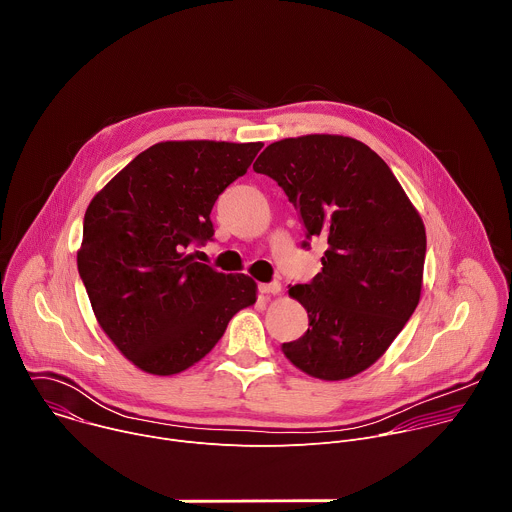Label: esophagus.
<instances>
[{
  "instance_id": "obj_1",
  "label": "esophagus",
  "mask_w": 512,
  "mask_h": 512,
  "mask_svg": "<svg viewBox=\"0 0 512 512\" xmlns=\"http://www.w3.org/2000/svg\"><path fill=\"white\" fill-rule=\"evenodd\" d=\"M259 291L261 294H271V296H275V294H279L281 291V283L279 281H269V283H259Z\"/></svg>"
}]
</instances>
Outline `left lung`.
<instances>
[{
	"label": "left lung",
	"instance_id": "left-lung-1",
	"mask_svg": "<svg viewBox=\"0 0 512 512\" xmlns=\"http://www.w3.org/2000/svg\"><path fill=\"white\" fill-rule=\"evenodd\" d=\"M281 186L306 229L304 249H328L310 283L289 287L310 328L281 352L310 377L342 381L369 369L415 312L425 227L391 168L362 141L289 137L253 164Z\"/></svg>",
	"mask_w": 512,
	"mask_h": 512
}]
</instances>
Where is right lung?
<instances>
[{
    "mask_svg": "<svg viewBox=\"0 0 512 512\" xmlns=\"http://www.w3.org/2000/svg\"><path fill=\"white\" fill-rule=\"evenodd\" d=\"M263 143L162 141L133 158L89 204L79 275L113 344L137 369L176 375L255 304L251 277L196 261L210 210Z\"/></svg>",
    "mask_w": 512,
    "mask_h": 512,
    "instance_id": "add662e5",
    "label": "right lung"
}]
</instances>
